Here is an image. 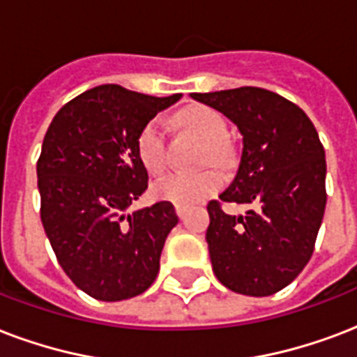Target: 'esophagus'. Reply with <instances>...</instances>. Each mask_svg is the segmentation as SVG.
<instances>
[{
  "label": "esophagus",
  "instance_id": "obj_1",
  "mask_svg": "<svg viewBox=\"0 0 357 357\" xmlns=\"http://www.w3.org/2000/svg\"><path fill=\"white\" fill-rule=\"evenodd\" d=\"M187 211H189V209L185 208V206H176V213H178L179 219H185V217H187Z\"/></svg>",
  "mask_w": 357,
  "mask_h": 357
}]
</instances>
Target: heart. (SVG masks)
Returning a JSON list of instances; mask_svg holds the SVG:
<instances>
[{
  "label": "heart",
  "mask_w": 357,
  "mask_h": 357,
  "mask_svg": "<svg viewBox=\"0 0 357 357\" xmlns=\"http://www.w3.org/2000/svg\"><path fill=\"white\" fill-rule=\"evenodd\" d=\"M181 123L190 135H195L208 148L211 160H221L222 144L227 142V121L219 112L208 106H195L181 116ZM138 157L148 172L159 174L165 170V127L160 119H151L136 140ZM222 187V176L215 170L198 174H167L153 183V195L159 200L176 206H195L204 198L211 197Z\"/></svg>",
  "instance_id": "obj_1"
}]
</instances>
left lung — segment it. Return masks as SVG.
Listing matches in <instances>:
<instances>
[{"instance_id": "1", "label": "left lung", "mask_w": 357, "mask_h": 357, "mask_svg": "<svg viewBox=\"0 0 357 357\" xmlns=\"http://www.w3.org/2000/svg\"><path fill=\"white\" fill-rule=\"evenodd\" d=\"M227 116L243 136L238 172L222 202L208 204L206 232L213 273L232 292L264 298L288 287L314 251L326 209V153L307 114L262 88L190 93Z\"/></svg>"}]
</instances>
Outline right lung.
Masks as SVG:
<instances>
[{
	"mask_svg": "<svg viewBox=\"0 0 357 357\" xmlns=\"http://www.w3.org/2000/svg\"><path fill=\"white\" fill-rule=\"evenodd\" d=\"M179 99L105 84L69 100L46 130L37 162L40 221L59 266L91 298H135L159 273L176 209H127L148 189L138 135Z\"/></svg>",
	"mask_w": 357,
	"mask_h": 357,
	"instance_id": "obj_1",
	"label": "right lung"
}]
</instances>
